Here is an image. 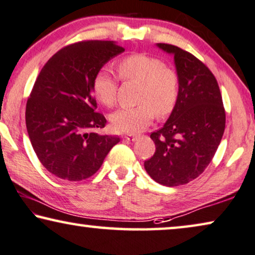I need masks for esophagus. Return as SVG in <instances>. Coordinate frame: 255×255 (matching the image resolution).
I'll return each mask as SVG.
<instances>
[{
  "label": "esophagus",
  "instance_id": "esophagus-1",
  "mask_svg": "<svg viewBox=\"0 0 255 255\" xmlns=\"http://www.w3.org/2000/svg\"><path fill=\"white\" fill-rule=\"evenodd\" d=\"M137 137H138V136L137 135H134V134H127V135L124 136V138L127 139V141H129V142L136 141V139H137Z\"/></svg>",
  "mask_w": 255,
  "mask_h": 255
}]
</instances>
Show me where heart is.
I'll return each instance as SVG.
<instances>
[{
	"label": "heart",
	"instance_id": "b5f03b06",
	"mask_svg": "<svg viewBox=\"0 0 255 255\" xmlns=\"http://www.w3.org/2000/svg\"><path fill=\"white\" fill-rule=\"evenodd\" d=\"M118 71L123 80L139 83V104L124 107L111 116L114 130L137 132L151 123L155 114L163 118L173 111L179 96V80L177 74L165 67L162 61L145 54L129 55L118 63ZM92 89L104 105L112 106L116 103L118 80L107 69H100L95 75Z\"/></svg>",
	"mask_w": 255,
	"mask_h": 255
}]
</instances>
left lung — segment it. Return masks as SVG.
Listing matches in <instances>:
<instances>
[{"label": "left lung", "mask_w": 255, "mask_h": 255, "mask_svg": "<svg viewBox=\"0 0 255 255\" xmlns=\"http://www.w3.org/2000/svg\"><path fill=\"white\" fill-rule=\"evenodd\" d=\"M157 47L174 57L179 96L164 126L150 135L156 151L144 168L156 182L175 187L194 180L211 162L224 134L225 111L216 78L199 59L173 45Z\"/></svg>", "instance_id": "left-lung-1"}]
</instances>
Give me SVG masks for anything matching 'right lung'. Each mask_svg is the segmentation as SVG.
I'll return each mask as SVG.
<instances>
[{
	"mask_svg": "<svg viewBox=\"0 0 255 255\" xmlns=\"http://www.w3.org/2000/svg\"><path fill=\"white\" fill-rule=\"evenodd\" d=\"M125 49L116 41H82L60 49L42 67L27 99L25 121L35 155L52 174L68 181L90 178L117 143L100 135L95 75Z\"/></svg>",
	"mask_w": 255,
	"mask_h": 255,
	"instance_id": "obj_1",
	"label": "right lung"
}]
</instances>
